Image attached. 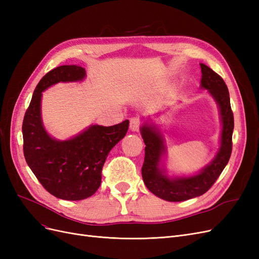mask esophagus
Listing matches in <instances>:
<instances>
[{
  "label": "esophagus",
  "mask_w": 259,
  "mask_h": 259,
  "mask_svg": "<svg viewBox=\"0 0 259 259\" xmlns=\"http://www.w3.org/2000/svg\"><path fill=\"white\" fill-rule=\"evenodd\" d=\"M140 125H142V121H140V119H138V117H132L130 122V126L132 131L138 132Z\"/></svg>",
  "instance_id": "obj_1"
}]
</instances>
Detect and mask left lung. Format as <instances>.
I'll return each instance as SVG.
<instances>
[{"instance_id":"8db88e82","label":"left lung","mask_w":259,"mask_h":259,"mask_svg":"<svg viewBox=\"0 0 259 259\" xmlns=\"http://www.w3.org/2000/svg\"><path fill=\"white\" fill-rule=\"evenodd\" d=\"M200 66L202 72L201 88L207 90L216 100L222 116L221 148L214 160L197 175L169 178L165 170L160 168L162 155L166 152L161 133L153 125L149 124H145L140 128L146 145L145 161L142 167L144 183L156 197L169 202L186 201L204 194L222 174L232 151L234 121L228 88L223 77L209 67L204 64H200Z\"/></svg>"}]
</instances>
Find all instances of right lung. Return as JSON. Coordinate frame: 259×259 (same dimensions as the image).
<instances>
[{"mask_svg": "<svg viewBox=\"0 0 259 259\" xmlns=\"http://www.w3.org/2000/svg\"><path fill=\"white\" fill-rule=\"evenodd\" d=\"M85 69L60 66L46 73L36 85L22 122L23 154L41 185L54 197L79 201L91 197L101 183V170L111 149L126 135L130 121L113 126L91 125L68 140H56L41 119L42 92L58 82L82 81Z\"/></svg>", "mask_w": 259, "mask_h": 259, "instance_id": "right-lung-1", "label": "right lung"}]
</instances>
